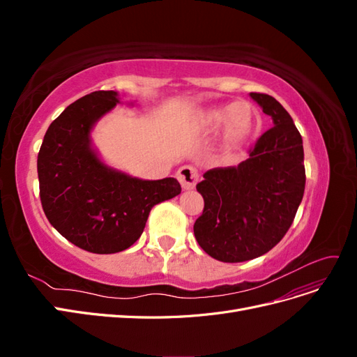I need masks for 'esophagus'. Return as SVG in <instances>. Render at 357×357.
I'll list each match as a JSON object with an SVG mask.
<instances>
[{"label": "esophagus", "mask_w": 357, "mask_h": 357, "mask_svg": "<svg viewBox=\"0 0 357 357\" xmlns=\"http://www.w3.org/2000/svg\"><path fill=\"white\" fill-rule=\"evenodd\" d=\"M177 178L180 181L181 188L185 190H190L197 186V183L199 180V174L198 171L190 167V165H185L181 167L178 171H177Z\"/></svg>", "instance_id": "1"}]
</instances>
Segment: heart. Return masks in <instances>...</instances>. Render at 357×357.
<instances>
[{
    "label": "heart",
    "instance_id": "obj_1",
    "mask_svg": "<svg viewBox=\"0 0 357 357\" xmlns=\"http://www.w3.org/2000/svg\"><path fill=\"white\" fill-rule=\"evenodd\" d=\"M202 123L210 132H218L226 126V149L238 150L255 131L256 113L248 105L232 102L210 110L205 114Z\"/></svg>",
    "mask_w": 357,
    "mask_h": 357
}]
</instances>
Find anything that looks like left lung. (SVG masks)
Listing matches in <instances>:
<instances>
[{
  "label": "left lung",
  "mask_w": 357,
  "mask_h": 357,
  "mask_svg": "<svg viewBox=\"0 0 357 357\" xmlns=\"http://www.w3.org/2000/svg\"><path fill=\"white\" fill-rule=\"evenodd\" d=\"M274 126L236 167L213 168L197 185L204 211L193 225L202 250L222 262L268 253L295 219L305 189L302 137L294 119L271 95L250 93Z\"/></svg>",
  "instance_id": "1"
}]
</instances>
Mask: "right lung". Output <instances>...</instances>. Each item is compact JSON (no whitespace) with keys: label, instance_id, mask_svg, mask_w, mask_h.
I'll list each match as a JSON object with an SVG mask.
<instances>
[{"label":"right lung","instance_id":"add662e5","mask_svg":"<svg viewBox=\"0 0 357 357\" xmlns=\"http://www.w3.org/2000/svg\"><path fill=\"white\" fill-rule=\"evenodd\" d=\"M117 102V92L96 91L70 104L50 123L37 159L40 199L50 225L74 245L98 255L131 247L150 210L181 192L176 178L131 177L96 155L91 131Z\"/></svg>","mask_w":357,"mask_h":357}]
</instances>
